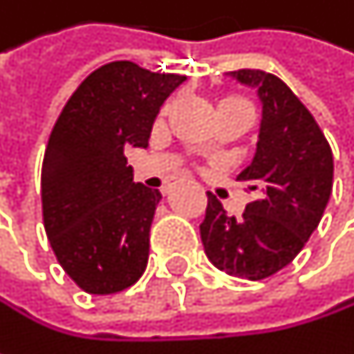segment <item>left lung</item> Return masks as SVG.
Masks as SVG:
<instances>
[{
	"label": "left lung",
	"instance_id": "left-lung-1",
	"mask_svg": "<svg viewBox=\"0 0 354 354\" xmlns=\"http://www.w3.org/2000/svg\"><path fill=\"white\" fill-rule=\"evenodd\" d=\"M230 75L254 88L262 104L256 153L238 174L256 198L236 219L207 192L201 240L219 270L260 281L285 268L318 227L332 192L334 160L312 112L283 80L260 69Z\"/></svg>",
	"mask_w": 354,
	"mask_h": 354
}]
</instances>
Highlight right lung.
I'll return each instance as SVG.
<instances>
[{
  "instance_id": "1",
  "label": "right lung",
  "mask_w": 354,
  "mask_h": 354,
  "mask_svg": "<svg viewBox=\"0 0 354 354\" xmlns=\"http://www.w3.org/2000/svg\"><path fill=\"white\" fill-rule=\"evenodd\" d=\"M184 80L112 61L80 84L53 127L40 178L44 232L86 293H118L147 266L162 192L133 182L124 149L147 147L160 108Z\"/></svg>"
}]
</instances>
